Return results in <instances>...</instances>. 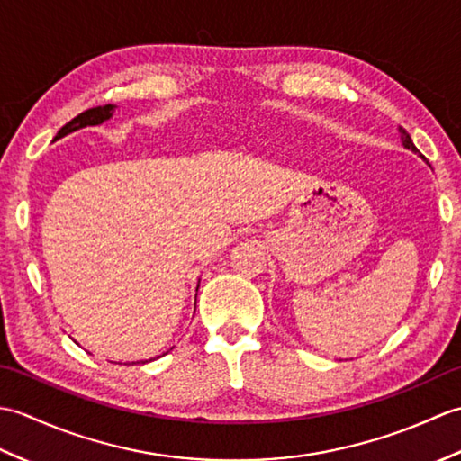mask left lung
<instances>
[{
	"label": "left lung",
	"mask_w": 461,
	"mask_h": 461,
	"mask_svg": "<svg viewBox=\"0 0 461 461\" xmlns=\"http://www.w3.org/2000/svg\"><path fill=\"white\" fill-rule=\"evenodd\" d=\"M398 132H400V140H402V144H404V149H408V150H412V152H418V149L414 146V142H412V139H410V134L402 129V126H400L398 129Z\"/></svg>",
	"instance_id": "left-lung-1"
}]
</instances>
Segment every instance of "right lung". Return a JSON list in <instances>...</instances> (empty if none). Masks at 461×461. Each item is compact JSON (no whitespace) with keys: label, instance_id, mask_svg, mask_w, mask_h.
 <instances>
[{"label":"right lung","instance_id":"obj_1","mask_svg":"<svg viewBox=\"0 0 461 461\" xmlns=\"http://www.w3.org/2000/svg\"><path fill=\"white\" fill-rule=\"evenodd\" d=\"M114 109H116L114 104H104V106H95V109H89V111H85V113H81V114H77L73 121H68V122L63 126V129L57 132L55 140H57V139H63V136L71 134V132L79 131V129H85V126H96V124H101V122H104V121H109L111 116H113V113H114ZM75 342H77V340H75ZM150 360H154V358H150ZM144 362H149V360L124 362V365H144Z\"/></svg>","mask_w":461,"mask_h":461}]
</instances>
